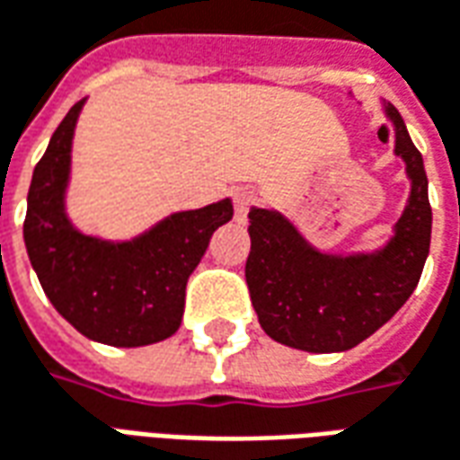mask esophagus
<instances>
[{"label":"esophagus","instance_id":"1","mask_svg":"<svg viewBox=\"0 0 460 460\" xmlns=\"http://www.w3.org/2000/svg\"><path fill=\"white\" fill-rule=\"evenodd\" d=\"M233 203H235L237 215H245L247 208L255 203V190H252V188H235V193H233Z\"/></svg>","mask_w":460,"mask_h":460}]
</instances>
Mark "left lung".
<instances>
[{
	"label": "left lung",
	"mask_w": 460,
	"mask_h": 460,
	"mask_svg": "<svg viewBox=\"0 0 460 460\" xmlns=\"http://www.w3.org/2000/svg\"><path fill=\"white\" fill-rule=\"evenodd\" d=\"M386 116L396 128V155L406 163L411 195L384 250L327 255L275 210L252 208L247 215L250 299L262 329L279 344L314 354L351 349L386 324L419 285L431 245L429 178L402 113L386 103Z\"/></svg>",
	"instance_id": "1"
}]
</instances>
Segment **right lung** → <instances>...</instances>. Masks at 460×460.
I'll list each match as a JSON object with an SVG mask.
<instances>
[{
  "label": "right lung",
  "instance_id": "right-lung-1",
  "mask_svg": "<svg viewBox=\"0 0 460 460\" xmlns=\"http://www.w3.org/2000/svg\"><path fill=\"white\" fill-rule=\"evenodd\" d=\"M84 101L74 103L34 168L24 243L39 282L68 324L111 347H146L178 332L185 285L233 203L172 213L128 243L79 233L64 210L71 138Z\"/></svg>",
  "mask_w": 460,
  "mask_h": 460
}]
</instances>
